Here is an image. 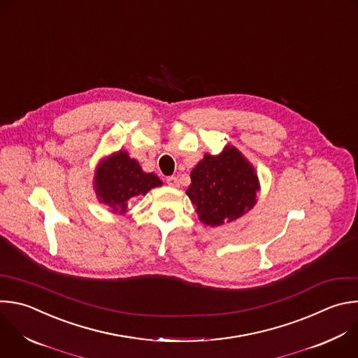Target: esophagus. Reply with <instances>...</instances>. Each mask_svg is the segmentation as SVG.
Masks as SVG:
<instances>
[{"instance_id": "34e87169", "label": "esophagus", "mask_w": 358, "mask_h": 358, "mask_svg": "<svg viewBox=\"0 0 358 358\" xmlns=\"http://www.w3.org/2000/svg\"><path fill=\"white\" fill-rule=\"evenodd\" d=\"M166 182L170 185V187H178V178L171 176V177H167L166 178Z\"/></svg>"}]
</instances>
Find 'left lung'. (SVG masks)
Masks as SVG:
<instances>
[{"mask_svg":"<svg viewBox=\"0 0 358 358\" xmlns=\"http://www.w3.org/2000/svg\"><path fill=\"white\" fill-rule=\"evenodd\" d=\"M259 178L252 164L233 146L219 156L205 155L191 171L187 195L205 224L219 226L245 215L256 203Z\"/></svg>","mask_w":358,"mask_h":358,"instance_id":"8db88e82","label":"left lung"}]
</instances>
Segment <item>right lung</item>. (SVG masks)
<instances>
[{
	"label": "right lung",
	"mask_w": 358,
	"mask_h": 358,
	"mask_svg": "<svg viewBox=\"0 0 358 358\" xmlns=\"http://www.w3.org/2000/svg\"><path fill=\"white\" fill-rule=\"evenodd\" d=\"M94 184L101 202L112 206L113 212H125L131 198L146 195L162 181L153 173H143L127 152H117L101 163Z\"/></svg>",
	"instance_id": "add662e5"
}]
</instances>
